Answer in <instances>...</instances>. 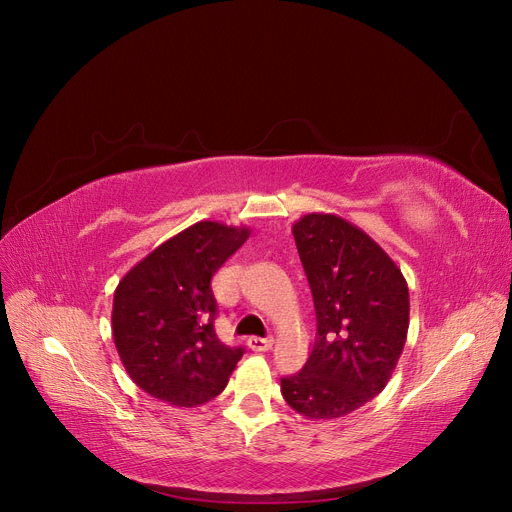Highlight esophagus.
<instances>
[{"label": "esophagus", "instance_id": "1", "mask_svg": "<svg viewBox=\"0 0 512 512\" xmlns=\"http://www.w3.org/2000/svg\"><path fill=\"white\" fill-rule=\"evenodd\" d=\"M248 348L254 352H269L273 348V337H250Z\"/></svg>", "mask_w": 512, "mask_h": 512}]
</instances>
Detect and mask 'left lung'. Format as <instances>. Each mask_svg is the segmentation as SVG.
I'll return each instance as SVG.
<instances>
[{"instance_id":"obj_1","label":"left lung","mask_w":512,"mask_h":512,"mask_svg":"<svg viewBox=\"0 0 512 512\" xmlns=\"http://www.w3.org/2000/svg\"><path fill=\"white\" fill-rule=\"evenodd\" d=\"M291 233L312 291L316 342L281 392L306 419H339L392 377L408 333V285L379 243L342 216L304 214Z\"/></svg>"}]
</instances>
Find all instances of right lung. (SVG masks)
<instances>
[{
  "label": "right lung",
  "mask_w": 512,
  "mask_h": 512,
  "mask_svg": "<svg viewBox=\"0 0 512 512\" xmlns=\"http://www.w3.org/2000/svg\"><path fill=\"white\" fill-rule=\"evenodd\" d=\"M248 237V227L202 221L160 243L120 279L112 337L145 394L191 408L225 389L243 348L216 337L210 281Z\"/></svg>",
  "instance_id": "right-lung-1"
}]
</instances>
